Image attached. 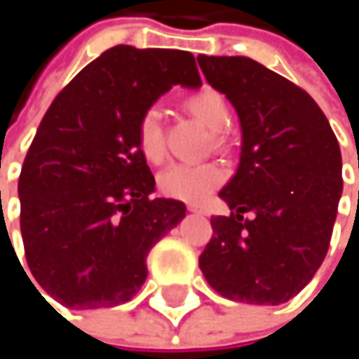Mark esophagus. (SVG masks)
<instances>
[{
    "instance_id": "34e87169",
    "label": "esophagus",
    "mask_w": 359,
    "mask_h": 359,
    "mask_svg": "<svg viewBox=\"0 0 359 359\" xmlns=\"http://www.w3.org/2000/svg\"><path fill=\"white\" fill-rule=\"evenodd\" d=\"M189 212H195V214H203L205 210L201 205H189Z\"/></svg>"
}]
</instances>
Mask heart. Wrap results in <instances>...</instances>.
<instances>
[{
  "label": "heart",
  "instance_id": "b5f03b06",
  "mask_svg": "<svg viewBox=\"0 0 359 359\" xmlns=\"http://www.w3.org/2000/svg\"><path fill=\"white\" fill-rule=\"evenodd\" d=\"M187 108L201 120L210 130H222L229 124L226 100L216 89H201L187 100ZM137 145L145 160L162 162L166 156L162 116L158 108H147L137 122ZM224 180V172L218 164H184L177 162L158 175V187L164 195L180 201L199 203Z\"/></svg>",
  "mask_w": 359,
  "mask_h": 359
}]
</instances>
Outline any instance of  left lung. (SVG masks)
<instances>
[{
	"mask_svg": "<svg viewBox=\"0 0 359 359\" xmlns=\"http://www.w3.org/2000/svg\"><path fill=\"white\" fill-rule=\"evenodd\" d=\"M205 81L241 122V160L218 193L199 255L210 287L226 299L278 306L295 297L328 251L343 191L339 141L318 104L285 76L243 55H199ZM253 211L251 221L243 214Z\"/></svg>",
	"mask_w": 359,
	"mask_h": 359,
	"instance_id": "left-lung-1",
	"label": "left lung"
}]
</instances>
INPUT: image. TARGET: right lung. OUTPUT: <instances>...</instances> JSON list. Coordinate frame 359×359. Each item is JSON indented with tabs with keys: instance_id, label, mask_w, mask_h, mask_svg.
<instances>
[{
	"instance_id": "obj_1",
	"label": "right lung",
	"mask_w": 359,
	"mask_h": 359,
	"mask_svg": "<svg viewBox=\"0 0 359 359\" xmlns=\"http://www.w3.org/2000/svg\"><path fill=\"white\" fill-rule=\"evenodd\" d=\"M172 85H201L193 53L116 45L57 93L36 128L18 180L20 233L35 280L70 310L128 302L149 250L184 218L182 201L151 195L137 145L141 114Z\"/></svg>"
}]
</instances>
